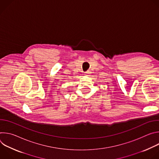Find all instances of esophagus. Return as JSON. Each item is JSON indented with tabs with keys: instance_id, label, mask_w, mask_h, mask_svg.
Instances as JSON below:
<instances>
[{
	"instance_id": "obj_1",
	"label": "esophagus",
	"mask_w": 159,
	"mask_h": 159,
	"mask_svg": "<svg viewBox=\"0 0 159 159\" xmlns=\"http://www.w3.org/2000/svg\"><path fill=\"white\" fill-rule=\"evenodd\" d=\"M90 73H91V72H90V70H87V71L85 73V75H87V76H90Z\"/></svg>"
}]
</instances>
